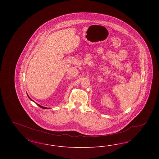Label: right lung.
<instances>
[{
	"instance_id": "add662e5",
	"label": "right lung",
	"mask_w": 159,
	"mask_h": 159,
	"mask_svg": "<svg viewBox=\"0 0 159 159\" xmlns=\"http://www.w3.org/2000/svg\"><path fill=\"white\" fill-rule=\"evenodd\" d=\"M27 96H28V97H29V98H30V99L31 101H33V100H32V99H31L30 98V97H29V95H27ZM36 104H37V105H38V106H39V107H41V108H43V109H48V108H47V107H43V106H40V105H39V104H37V103H36Z\"/></svg>"
}]
</instances>
